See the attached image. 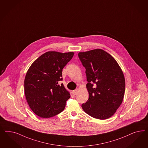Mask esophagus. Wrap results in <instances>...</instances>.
I'll return each mask as SVG.
<instances>
[{
    "instance_id": "34e87169",
    "label": "esophagus",
    "mask_w": 148,
    "mask_h": 148,
    "mask_svg": "<svg viewBox=\"0 0 148 148\" xmlns=\"http://www.w3.org/2000/svg\"><path fill=\"white\" fill-rule=\"evenodd\" d=\"M77 92H78V90L77 89L73 90V94H74V95H76L77 93Z\"/></svg>"
}]
</instances>
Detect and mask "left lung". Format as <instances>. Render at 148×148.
Here are the masks:
<instances>
[{"label":"left lung","mask_w":148,"mask_h":148,"mask_svg":"<svg viewBox=\"0 0 148 148\" xmlns=\"http://www.w3.org/2000/svg\"><path fill=\"white\" fill-rule=\"evenodd\" d=\"M85 68L89 98L82 104L90 116L106 119L112 116L120 106L125 93L123 73L115 59L102 49L78 54Z\"/></svg>","instance_id":"obj_1"}]
</instances>
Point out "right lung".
Instances as JSON below:
<instances>
[{
  "label": "right lung",
  "mask_w": 148,
  "mask_h": 148,
  "mask_svg": "<svg viewBox=\"0 0 148 148\" xmlns=\"http://www.w3.org/2000/svg\"><path fill=\"white\" fill-rule=\"evenodd\" d=\"M74 53L48 51L32 63L24 80V92L32 111L43 118L63 111L70 94L62 84V69Z\"/></svg>",
  "instance_id": "add662e5"
}]
</instances>
